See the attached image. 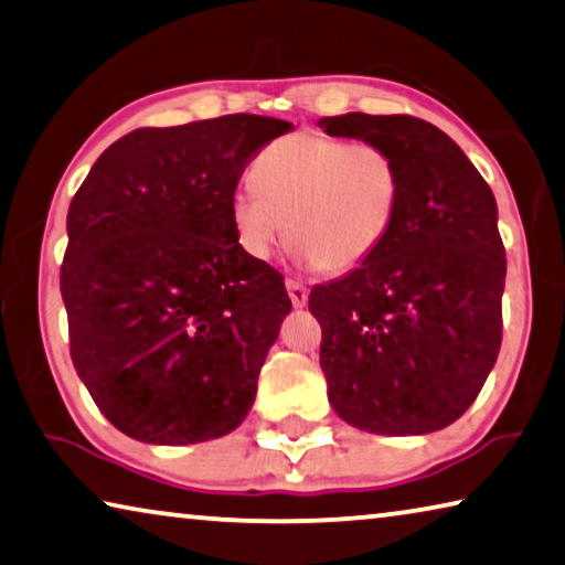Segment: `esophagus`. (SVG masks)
I'll list each match as a JSON object with an SVG mask.
<instances>
[{"label": "esophagus", "mask_w": 565, "mask_h": 565, "mask_svg": "<svg viewBox=\"0 0 565 565\" xmlns=\"http://www.w3.org/2000/svg\"><path fill=\"white\" fill-rule=\"evenodd\" d=\"M286 291H289L294 307H297V309L307 307V301H309V289H307V286L289 279V281H286Z\"/></svg>", "instance_id": "esophagus-1"}]
</instances>
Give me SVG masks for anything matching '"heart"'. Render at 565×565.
<instances>
[{
  "label": "heart",
  "mask_w": 565,
  "mask_h": 565,
  "mask_svg": "<svg viewBox=\"0 0 565 565\" xmlns=\"http://www.w3.org/2000/svg\"><path fill=\"white\" fill-rule=\"evenodd\" d=\"M250 185L231 199L241 248L264 262L289 236L303 266L331 274L352 271L382 246L402 199L387 150L317 132L271 142L254 160Z\"/></svg>",
  "instance_id": "obj_1"
}]
</instances>
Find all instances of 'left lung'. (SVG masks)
<instances>
[{
  "instance_id": "1",
  "label": "left lung",
  "mask_w": 565,
  "mask_h": 565,
  "mask_svg": "<svg viewBox=\"0 0 565 565\" xmlns=\"http://www.w3.org/2000/svg\"><path fill=\"white\" fill-rule=\"evenodd\" d=\"M317 125L384 148L402 178L382 246L309 294L329 405L364 433H437L476 402L503 339L495 195L458 142L419 118L347 113Z\"/></svg>"
}]
</instances>
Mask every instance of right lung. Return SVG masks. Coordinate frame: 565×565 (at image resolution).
<instances>
[{"mask_svg":"<svg viewBox=\"0 0 565 565\" xmlns=\"http://www.w3.org/2000/svg\"><path fill=\"white\" fill-rule=\"evenodd\" d=\"M289 130L248 113L132 130L70 203V354L132 440H216L254 405L291 299L281 274L241 248L231 199L248 160Z\"/></svg>","mask_w":565,"mask_h":565,"instance_id":"obj_1","label":"right lung"}]
</instances>
